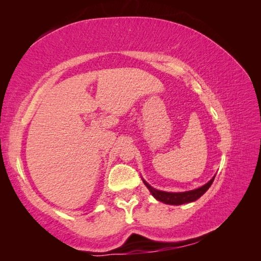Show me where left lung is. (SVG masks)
Masks as SVG:
<instances>
[{
	"mask_svg": "<svg viewBox=\"0 0 261 261\" xmlns=\"http://www.w3.org/2000/svg\"><path fill=\"white\" fill-rule=\"evenodd\" d=\"M215 175L208 182L205 184L201 187L194 189V190H188V191H181V193H169V191H163V190H158L155 188H153L152 186L148 185L144 179L142 178L143 182L147 187V189L150 190V193L152 194V196L155 199H158L159 201H162L164 204L168 205H182V204H187V203H191V201L197 200L199 197L203 196L207 189L211 187V185L214 181Z\"/></svg>",
	"mask_w": 261,
	"mask_h": 261,
	"instance_id": "obj_1",
	"label": "left lung"
}]
</instances>
